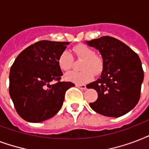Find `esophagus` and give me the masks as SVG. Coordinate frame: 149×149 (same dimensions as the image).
Instances as JSON below:
<instances>
[{
	"label": "esophagus",
	"instance_id": "esophagus-1",
	"mask_svg": "<svg viewBox=\"0 0 149 149\" xmlns=\"http://www.w3.org/2000/svg\"><path fill=\"white\" fill-rule=\"evenodd\" d=\"M76 87L79 88H81V89H86V86H85V85H78V84H76L75 85Z\"/></svg>",
	"mask_w": 149,
	"mask_h": 149
}]
</instances>
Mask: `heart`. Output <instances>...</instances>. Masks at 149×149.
Listing matches in <instances>:
<instances>
[{"label":"heart","instance_id":"heart-1","mask_svg":"<svg viewBox=\"0 0 149 149\" xmlns=\"http://www.w3.org/2000/svg\"><path fill=\"white\" fill-rule=\"evenodd\" d=\"M72 51L77 59L82 60L80 64L81 71H71L66 74L68 81L78 85L85 84L93 78V73L99 75L103 70V59L101 56L95 54V50L85 44L76 45ZM58 65L62 71H67L72 68L74 58L71 53L64 50L58 57Z\"/></svg>","mask_w":149,"mask_h":149}]
</instances>
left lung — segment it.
I'll return each mask as SVG.
<instances>
[{"mask_svg": "<svg viewBox=\"0 0 149 149\" xmlns=\"http://www.w3.org/2000/svg\"><path fill=\"white\" fill-rule=\"evenodd\" d=\"M86 43L100 52L104 62L100 78L87 85L88 88L98 93L97 100L89 103L91 108L103 116H123L140 99L144 71L139 56L125 43L111 36Z\"/></svg>", "mask_w": 149, "mask_h": 149, "instance_id": "1", "label": "left lung"}]
</instances>
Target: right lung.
Returning <instances> with one entry per match:
<instances>
[{"label": "right lung", "instance_id": "obj_1", "mask_svg": "<svg viewBox=\"0 0 149 149\" xmlns=\"http://www.w3.org/2000/svg\"><path fill=\"white\" fill-rule=\"evenodd\" d=\"M68 42L42 40L19 54L9 74V94L18 114L25 120L39 123L61 109L66 91L74 86L61 81L58 57ZM56 80L55 84L50 83Z\"/></svg>", "mask_w": 149, "mask_h": 149}]
</instances>
